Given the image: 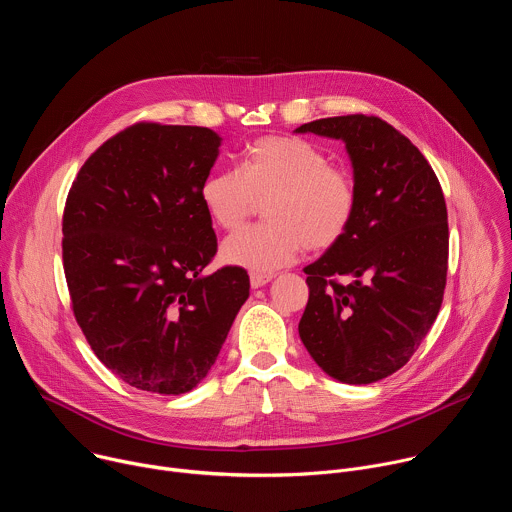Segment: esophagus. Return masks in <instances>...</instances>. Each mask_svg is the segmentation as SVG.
I'll list each match as a JSON object with an SVG mask.
<instances>
[{
  "label": "esophagus",
  "mask_w": 512,
  "mask_h": 512,
  "mask_svg": "<svg viewBox=\"0 0 512 512\" xmlns=\"http://www.w3.org/2000/svg\"><path fill=\"white\" fill-rule=\"evenodd\" d=\"M271 279H273V275H263V273H251V277H249L253 289H259V287L267 285Z\"/></svg>",
  "instance_id": "esophagus-1"
}]
</instances>
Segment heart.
Listing matches in <instances>:
<instances>
[{"label": "heart", "instance_id": "heart-1", "mask_svg": "<svg viewBox=\"0 0 512 512\" xmlns=\"http://www.w3.org/2000/svg\"><path fill=\"white\" fill-rule=\"evenodd\" d=\"M263 200L265 223L229 237L223 263L271 273L304 247L336 245L356 212L352 178L300 137H261L247 145L237 170L210 172L200 184V202L223 231L239 229Z\"/></svg>", "mask_w": 512, "mask_h": 512}]
</instances>
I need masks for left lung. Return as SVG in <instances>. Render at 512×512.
Segmentation results:
<instances>
[{"label": "left lung", "mask_w": 512, "mask_h": 512, "mask_svg": "<svg viewBox=\"0 0 512 512\" xmlns=\"http://www.w3.org/2000/svg\"><path fill=\"white\" fill-rule=\"evenodd\" d=\"M296 133L340 139L356 188L348 231L304 269L310 298L300 338L328 377L377 383L411 358L440 312L448 273L444 192L423 154L379 117H328Z\"/></svg>", "instance_id": "obj_1"}]
</instances>
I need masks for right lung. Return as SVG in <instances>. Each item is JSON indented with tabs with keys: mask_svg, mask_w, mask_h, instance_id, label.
Instances as JSON below:
<instances>
[{
	"mask_svg": "<svg viewBox=\"0 0 512 512\" xmlns=\"http://www.w3.org/2000/svg\"><path fill=\"white\" fill-rule=\"evenodd\" d=\"M223 137L137 123L85 162L66 198L62 259L93 352L127 385L192 391L249 298L241 267L204 273L216 253L200 184Z\"/></svg>",
	"mask_w": 512,
	"mask_h": 512,
	"instance_id": "right-lung-1",
	"label": "right lung"
}]
</instances>
